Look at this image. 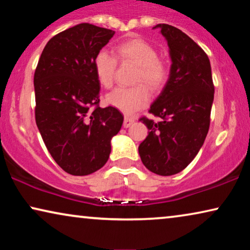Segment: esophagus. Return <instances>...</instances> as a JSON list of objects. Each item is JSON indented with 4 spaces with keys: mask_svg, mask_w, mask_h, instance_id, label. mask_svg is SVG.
Returning <instances> with one entry per match:
<instances>
[{
    "mask_svg": "<svg viewBox=\"0 0 250 250\" xmlns=\"http://www.w3.org/2000/svg\"><path fill=\"white\" fill-rule=\"evenodd\" d=\"M134 122H135L134 118L128 117V116H125V118H124V124H123V126H124L125 128H127V127H129V126H131Z\"/></svg>",
    "mask_w": 250,
    "mask_h": 250,
    "instance_id": "1",
    "label": "esophagus"
}]
</instances>
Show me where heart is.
<instances>
[{"label": "heart", "instance_id": "1", "mask_svg": "<svg viewBox=\"0 0 250 250\" xmlns=\"http://www.w3.org/2000/svg\"><path fill=\"white\" fill-rule=\"evenodd\" d=\"M116 56L123 63L138 66L133 87H118L107 95V104L126 115H132L146 107L150 101V92L158 91L168 80V68L158 58L156 47L142 39H129L118 43ZM93 68L99 84L104 88L114 85L117 59L105 50L95 54ZM147 86L146 87L144 84Z\"/></svg>", "mask_w": 250, "mask_h": 250}]
</instances>
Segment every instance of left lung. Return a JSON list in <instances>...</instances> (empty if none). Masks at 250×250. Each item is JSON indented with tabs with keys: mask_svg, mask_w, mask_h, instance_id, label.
<instances>
[{
	"mask_svg": "<svg viewBox=\"0 0 250 250\" xmlns=\"http://www.w3.org/2000/svg\"><path fill=\"white\" fill-rule=\"evenodd\" d=\"M172 59L168 81L149 109L159 117L141 121L149 129L139 146L141 160L150 172L168 176L192 162L204 145L210 124L214 84L205 51L176 27L159 23Z\"/></svg>",
	"mask_w": 250,
	"mask_h": 250,
	"instance_id": "left-lung-1",
	"label": "left lung"
}]
</instances>
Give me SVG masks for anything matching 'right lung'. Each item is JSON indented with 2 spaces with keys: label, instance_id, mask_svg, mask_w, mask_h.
Returning a JSON list of instances; mask_svg holds the SVG:
<instances>
[{
  "label": "right lung",
  "instance_id": "obj_1",
  "mask_svg": "<svg viewBox=\"0 0 250 250\" xmlns=\"http://www.w3.org/2000/svg\"><path fill=\"white\" fill-rule=\"evenodd\" d=\"M114 34L86 22L63 30L46 43L34 74L36 125L54 162L71 175H88L107 163L124 121L118 109L99 105L93 68Z\"/></svg>",
  "mask_w": 250,
  "mask_h": 250
}]
</instances>
